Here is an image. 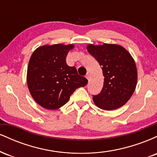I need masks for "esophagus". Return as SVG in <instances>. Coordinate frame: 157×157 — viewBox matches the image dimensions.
Listing matches in <instances>:
<instances>
[{
	"label": "esophagus",
	"mask_w": 157,
	"mask_h": 157,
	"mask_svg": "<svg viewBox=\"0 0 157 157\" xmlns=\"http://www.w3.org/2000/svg\"><path fill=\"white\" fill-rule=\"evenodd\" d=\"M86 78H87V79H88V80H89V79H90V74H89V73H88V74H87V75H86Z\"/></svg>",
	"instance_id": "34e87169"
}]
</instances>
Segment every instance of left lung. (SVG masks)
Masks as SVG:
<instances>
[{
  "mask_svg": "<svg viewBox=\"0 0 157 157\" xmlns=\"http://www.w3.org/2000/svg\"><path fill=\"white\" fill-rule=\"evenodd\" d=\"M87 49L102 66L105 77L100 93L93 95L95 105L106 111L122 107L132 96L137 82L134 59L119 45L90 44Z\"/></svg>",
  "mask_w": 157,
  "mask_h": 157,
  "instance_id": "left-lung-1",
  "label": "left lung"
}]
</instances>
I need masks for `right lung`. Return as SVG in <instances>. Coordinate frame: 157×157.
<instances>
[{
    "mask_svg": "<svg viewBox=\"0 0 157 157\" xmlns=\"http://www.w3.org/2000/svg\"><path fill=\"white\" fill-rule=\"evenodd\" d=\"M73 45L55 44L37 48L30 57L27 84L40 105L55 110L64 105L74 91L88 83L75 66H68L66 56Z\"/></svg>",
    "mask_w": 157,
    "mask_h": 157,
    "instance_id": "right-lung-1",
    "label": "right lung"
}]
</instances>
